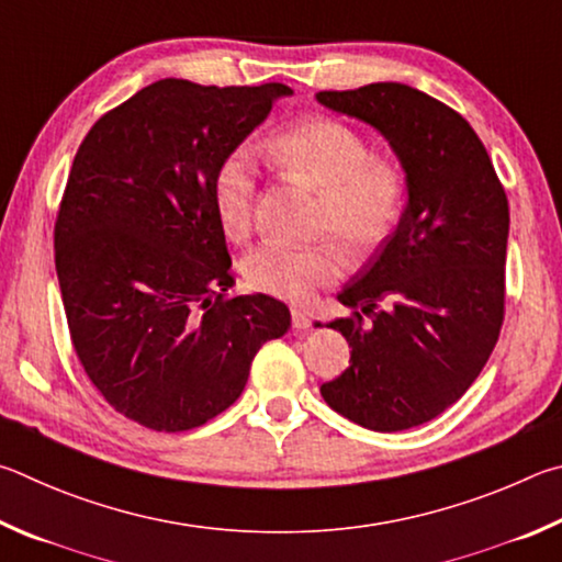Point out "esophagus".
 I'll list each match as a JSON object with an SVG mask.
<instances>
[{
  "mask_svg": "<svg viewBox=\"0 0 562 562\" xmlns=\"http://www.w3.org/2000/svg\"><path fill=\"white\" fill-rule=\"evenodd\" d=\"M291 323H293V328L296 330H306V328H311V313L306 311V308H299V306H293L291 308Z\"/></svg>",
  "mask_w": 562,
  "mask_h": 562,
  "instance_id": "esophagus-1",
  "label": "esophagus"
}]
</instances>
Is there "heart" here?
<instances>
[{"label": "heart", "instance_id": "1", "mask_svg": "<svg viewBox=\"0 0 562 562\" xmlns=\"http://www.w3.org/2000/svg\"><path fill=\"white\" fill-rule=\"evenodd\" d=\"M266 157L318 194L313 229L340 241L350 256H368L385 244L405 212L407 184L397 165L372 157L366 137L336 117H308L271 137ZM254 175L244 153L226 155L212 180V206L224 236L241 241L251 229ZM342 254L333 241L303 249L263 244L244 259L254 291L303 301L338 279Z\"/></svg>", "mask_w": 562, "mask_h": 562}]
</instances>
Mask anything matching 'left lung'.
I'll return each mask as SVG.
<instances>
[{
    "label": "left lung",
    "instance_id": "8db88e82",
    "mask_svg": "<svg viewBox=\"0 0 562 562\" xmlns=\"http://www.w3.org/2000/svg\"><path fill=\"white\" fill-rule=\"evenodd\" d=\"M316 101L375 127L407 182L397 229L338 293L352 316L328 328L352 348L350 368L321 395L366 429L419 427L464 395L498 340L506 192L474 127L417 88L370 83Z\"/></svg>",
    "mask_w": 562,
    "mask_h": 562
}]
</instances>
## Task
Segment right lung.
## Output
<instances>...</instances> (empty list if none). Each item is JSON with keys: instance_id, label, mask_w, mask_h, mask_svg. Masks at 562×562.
Segmentation results:
<instances>
[{"instance_id": "1", "label": "right lung", "mask_w": 562, "mask_h": 562, "mask_svg": "<svg viewBox=\"0 0 562 562\" xmlns=\"http://www.w3.org/2000/svg\"><path fill=\"white\" fill-rule=\"evenodd\" d=\"M291 93L162 78L78 147L54 226L58 289L86 375L137 425L184 431L216 417L291 326L266 293L226 296L232 259L212 206L216 167Z\"/></svg>"}]
</instances>
